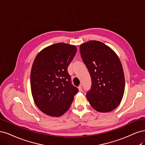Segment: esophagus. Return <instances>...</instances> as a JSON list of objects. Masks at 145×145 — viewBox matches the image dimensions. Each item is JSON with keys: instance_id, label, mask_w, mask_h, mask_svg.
Listing matches in <instances>:
<instances>
[{"instance_id": "34e87169", "label": "esophagus", "mask_w": 145, "mask_h": 145, "mask_svg": "<svg viewBox=\"0 0 145 145\" xmlns=\"http://www.w3.org/2000/svg\"><path fill=\"white\" fill-rule=\"evenodd\" d=\"M78 90H79V91H82V87L81 86H79V87H78Z\"/></svg>"}]
</instances>
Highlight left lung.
<instances>
[{"mask_svg": "<svg viewBox=\"0 0 145 145\" xmlns=\"http://www.w3.org/2000/svg\"><path fill=\"white\" fill-rule=\"evenodd\" d=\"M79 50L91 78L87 100L97 111H113L120 104L125 90L124 73L118 56L108 46L96 40L82 44Z\"/></svg>", "mask_w": 145, "mask_h": 145, "instance_id": "8db88e82", "label": "left lung"}]
</instances>
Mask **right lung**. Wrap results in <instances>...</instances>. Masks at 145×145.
Instances as JSON below:
<instances>
[{
	"label": "right lung",
	"instance_id": "1",
	"mask_svg": "<svg viewBox=\"0 0 145 145\" xmlns=\"http://www.w3.org/2000/svg\"><path fill=\"white\" fill-rule=\"evenodd\" d=\"M76 50L75 46L59 43L46 47L36 56L31 72V92L37 106L46 114L62 116L78 91L67 72Z\"/></svg>",
	"mask_w": 145,
	"mask_h": 145
}]
</instances>
